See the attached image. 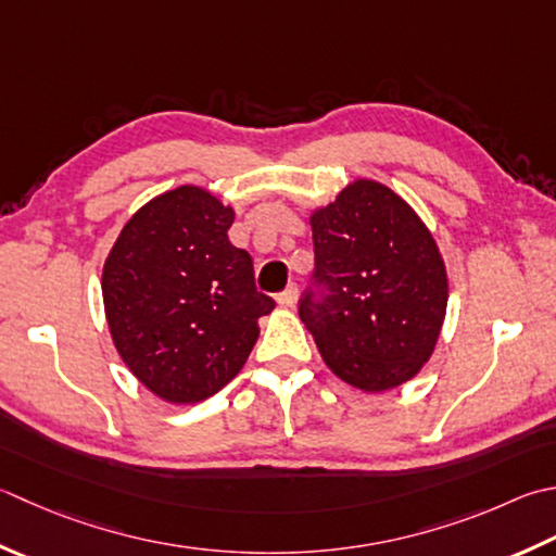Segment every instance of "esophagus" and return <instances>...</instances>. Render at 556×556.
<instances>
[{
    "instance_id": "34e87169",
    "label": "esophagus",
    "mask_w": 556,
    "mask_h": 556,
    "mask_svg": "<svg viewBox=\"0 0 556 556\" xmlns=\"http://www.w3.org/2000/svg\"><path fill=\"white\" fill-rule=\"evenodd\" d=\"M277 303L281 308H293L299 303V287L296 285H289L285 291L277 296Z\"/></svg>"
}]
</instances>
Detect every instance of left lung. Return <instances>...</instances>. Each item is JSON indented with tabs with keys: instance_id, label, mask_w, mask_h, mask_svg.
I'll use <instances>...</instances> for the list:
<instances>
[{
	"instance_id": "8db88e82",
	"label": "left lung",
	"mask_w": 556,
	"mask_h": 556,
	"mask_svg": "<svg viewBox=\"0 0 556 556\" xmlns=\"http://www.w3.org/2000/svg\"><path fill=\"white\" fill-rule=\"evenodd\" d=\"M315 285L299 315L330 371L388 393L429 362L448 308V271L421 216L388 185L356 178L308 214Z\"/></svg>"
}]
</instances>
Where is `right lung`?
<instances>
[{"label": "right lung", "mask_w": 556, "mask_h": 556, "mask_svg": "<svg viewBox=\"0 0 556 556\" xmlns=\"http://www.w3.org/2000/svg\"><path fill=\"white\" fill-rule=\"evenodd\" d=\"M233 206L200 185L129 216L101 275L111 340L141 386L170 405L212 397L245 366L275 301L253 257L228 241Z\"/></svg>", "instance_id": "obj_1"}]
</instances>
